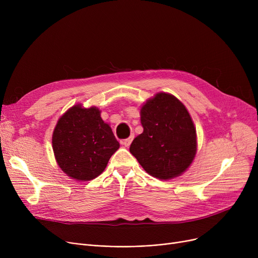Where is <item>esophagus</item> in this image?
<instances>
[{
	"label": "esophagus",
	"mask_w": 258,
	"mask_h": 258,
	"mask_svg": "<svg viewBox=\"0 0 258 258\" xmlns=\"http://www.w3.org/2000/svg\"><path fill=\"white\" fill-rule=\"evenodd\" d=\"M133 139H134V136H131V137H130V138H127V139L122 140V141H121V144H122V145H124L125 147H128V146L131 145V143H132Z\"/></svg>",
	"instance_id": "1"
}]
</instances>
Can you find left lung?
<instances>
[{
  "label": "left lung",
  "mask_w": 258,
  "mask_h": 258,
  "mask_svg": "<svg viewBox=\"0 0 258 258\" xmlns=\"http://www.w3.org/2000/svg\"><path fill=\"white\" fill-rule=\"evenodd\" d=\"M143 133L130 152L143 169L159 180H171L191 165L198 150L197 131L186 106L169 93L159 92L140 108Z\"/></svg>",
  "instance_id": "left-lung-1"
}]
</instances>
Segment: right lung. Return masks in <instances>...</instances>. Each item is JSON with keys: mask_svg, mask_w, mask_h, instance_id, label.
<instances>
[{"mask_svg": "<svg viewBox=\"0 0 258 258\" xmlns=\"http://www.w3.org/2000/svg\"><path fill=\"white\" fill-rule=\"evenodd\" d=\"M96 106H71L60 116L52 135V148L59 168L71 179L91 181L105 169L120 147Z\"/></svg>", "mask_w": 258, "mask_h": 258, "instance_id": "obj_1", "label": "right lung"}]
</instances>
